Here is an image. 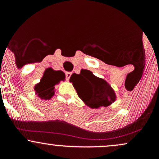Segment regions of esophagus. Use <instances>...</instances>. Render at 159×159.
<instances>
[{"label":"esophagus","mask_w":159,"mask_h":159,"mask_svg":"<svg viewBox=\"0 0 159 159\" xmlns=\"http://www.w3.org/2000/svg\"><path fill=\"white\" fill-rule=\"evenodd\" d=\"M71 75H72V73H71L70 72H66V79L67 81H69V78H70Z\"/></svg>","instance_id":"34e87169"}]
</instances>
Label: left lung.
Here are the masks:
<instances>
[{
  "instance_id": "left-lung-1",
  "label": "left lung",
  "mask_w": 159,
  "mask_h": 159,
  "mask_svg": "<svg viewBox=\"0 0 159 159\" xmlns=\"http://www.w3.org/2000/svg\"><path fill=\"white\" fill-rule=\"evenodd\" d=\"M69 81L72 82L78 96L91 108L107 107L116 99L111 85L90 70L82 69L79 74H72Z\"/></svg>"
}]
</instances>
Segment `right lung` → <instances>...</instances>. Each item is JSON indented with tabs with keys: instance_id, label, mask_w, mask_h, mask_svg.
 <instances>
[{
	"instance_id": "add662e5",
	"label": "right lung",
	"mask_w": 159,
	"mask_h": 159,
	"mask_svg": "<svg viewBox=\"0 0 159 159\" xmlns=\"http://www.w3.org/2000/svg\"><path fill=\"white\" fill-rule=\"evenodd\" d=\"M64 78L65 75L62 71H54L51 68L48 69L39 83L35 86L36 93L41 98L49 99L54 93V85Z\"/></svg>"
}]
</instances>
